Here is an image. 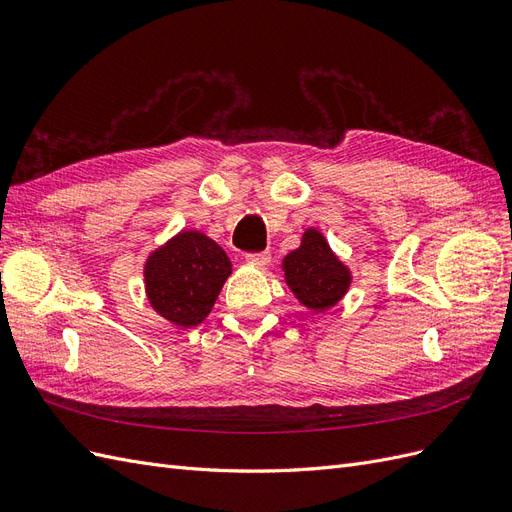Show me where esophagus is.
<instances>
[{
	"mask_svg": "<svg viewBox=\"0 0 512 512\" xmlns=\"http://www.w3.org/2000/svg\"><path fill=\"white\" fill-rule=\"evenodd\" d=\"M269 260H271L269 252H256V254L245 256V262H247V265H252V267H267Z\"/></svg>",
	"mask_w": 512,
	"mask_h": 512,
	"instance_id": "34e87169",
	"label": "esophagus"
}]
</instances>
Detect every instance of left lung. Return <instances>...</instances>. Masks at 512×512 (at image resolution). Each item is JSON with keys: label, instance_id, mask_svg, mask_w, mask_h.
<instances>
[{"label": "left lung", "instance_id": "obj_1", "mask_svg": "<svg viewBox=\"0 0 512 512\" xmlns=\"http://www.w3.org/2000/svg\"><path fill=\"white\" fill-rule=\"evenodd\" d=\"M282 269L294 297L314 312H327L337 305L352 282L350 269L316 228L303 232L301 245L284 258Z\"/></svg>", "mask_w": 512, "mask_h": 512}]
</instances>
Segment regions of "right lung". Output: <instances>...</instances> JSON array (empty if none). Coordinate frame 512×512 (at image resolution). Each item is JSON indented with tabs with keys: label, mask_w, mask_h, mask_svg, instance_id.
<instances>
[{
	"label": "right lung",
	"mask_w": 512,
	"mask_h": 512,
	"mask_svg": "<svg viewBox=\"0 0 512 512\" xmlns=\"http://www.w3.org/2000/svg\"><path fill=\"white\" fill-rule=\"evenodd\" d=\"M230 273L218 243L198 230H181L145 262L147 299L170 324L192 329L209 316Z\"/></svg>",
	"instance_id": "right-lung-1"
}]
</instances>
